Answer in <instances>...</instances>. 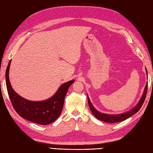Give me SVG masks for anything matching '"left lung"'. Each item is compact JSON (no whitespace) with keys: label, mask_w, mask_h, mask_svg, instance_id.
<instances>
[{"label":"left lung","mask_w":153,"mask_h":153,"mask_svg":"<svg viewBox=\"0 0 153 153\" xmlns=\"http://www.w3.org/2000/svg\"><path fill=\"white\" fill-rule=\"evenodd\" d=\"M146 73H147V71H146ZM147 88H148V83H146L145 90H144L143 94L142 97H141V99H140L139 103H138L133 108H132L131 110H130L128 112H125V113L119 114H105V113H102V112H100L94 108V107L93 106V105H92L91 100L89 99V98L87 95L89 108H90L92 113L94 114V116L96 117L97 119H98L100 120H102L103 122L109 123L121 122V121H123V120L128 119V118L131 117L132 115H133L134 114H135L136 112H137L140 110V108L143 105L144 101H145V100L146 94V93H147Z\"/></svg>","instance_id":"8db88e82"}]
</instances>
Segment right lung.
I'll list each match as a JSON object with an SVG mask.
<instances>
[{
    "mask_svg": "<svg viewBox=\"0 0 153 153\" xmlns=\"http://www.w3.org/2000/svg\"><path fill=\"white\" fill-rule=\"evenodd\" d=\"M10 62L6 70L5 77L8 94L14 110L23 119L39 125H46L56 120L62 112L69 86L74 80L62 84L50 99L42 101H30L19 96L12 88L8 76Z\"/></svg>",
    "mask_w": 153,
    "mask_h": 153,
    "instance_id": "right-lung-1",
    "label": "right lung"
}]
</instances>
